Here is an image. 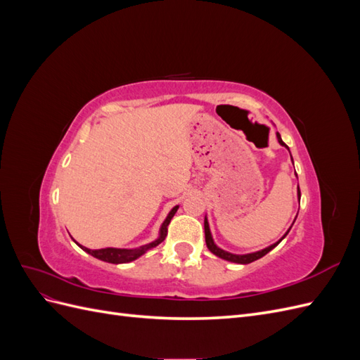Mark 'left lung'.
Segmentation results:
<instances>
[{"label": "left lung", "instance_id": "1", "mask_svg": "<svg viewBox=\"0 0 360 360\" xmlns=\"http://www.w3.org/2000/svg\"><path fill=\"white\" fill-rule=\"evenodd\" d=\"M276 136H278L279 144H281V146H285L284 141L281 139V135H279V134H276ZM285 147H287V146H285ZM287 148H288V147H287ZM291 160H292V158H291ZM299 198H300V191H299ZM204 231H205V243H207V248H209L210 252H213L216 257L224 258V259H226V261H231V263L249 264V263H252V261H255V259H258V258H261V257H264V255H266L267 252H270V250L274 249L275 246H278V245H279V242H281L282 238H284V237L288 234V231H290V230L285 233V236L282 237L279 242L274 243V245L269 246V248H266V249H263V250H258V252L246 254V255H236V254H230V252H226V250H224V249H221V248H217V246L214 245V242H213V238H212L210 228H209V222H207V217H205V221H204Z\"/></svg>", "mask_w": 360, "mask_h": 360}]
</instances>
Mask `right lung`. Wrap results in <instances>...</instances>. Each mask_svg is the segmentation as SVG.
I'll list each match as a JSON object with an SVG mask.
<instances>
[{
    "label": "right lung",
    "instance_id": "obj_1",
    "mask_svg": "<svg viewBox=\"0 0 360 360\" xmlns=\"http://www.w3.org/2000/svg\"><path fill=\"white\" fill-rule=\"evenodd\" d=\"M177 209H179V205L174 207V209L169 212V214L167 216L165 222L162 224V226H160V236H159L158 240L151 242V243H148V245L139 246V248H135V249H118V248L89 249V248L81 246L79 243H78V245L81 246V249L85 250V252H89L90 255H93V257H96V258H99V259H102V261H106V263H112V264L130 263V261H134V259H136L138 257L143 255V254L146 252V250H148V249H151V248H155V246H158L159 243H162L163 240H165L167 233H168V225H169V222H171V219H172V216L176 214Z\"/></svg>",
    "mask_w": 360,
    "mask_h": 360
}]
</instances>
